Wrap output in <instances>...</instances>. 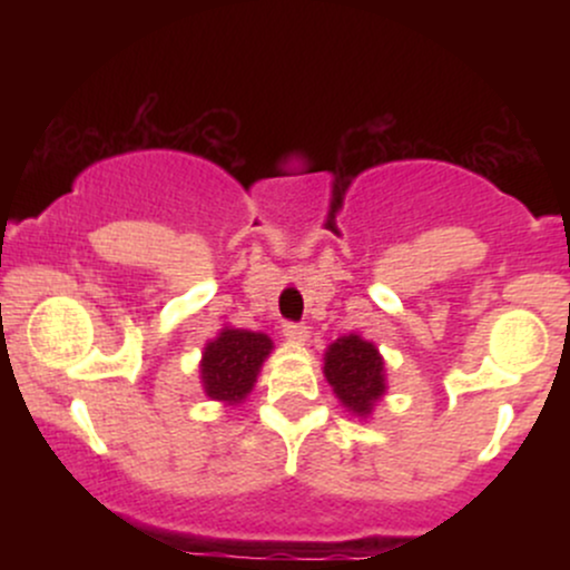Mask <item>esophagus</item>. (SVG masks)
<instances>
[{
	"mask_svg": "<svg viewBox=\"0 0 570 570\" xmlns=\"http://www.w3.org/2000/svg\"><path fill=\"white\" fill-rule=\"evenodd\" d=\"M284 337L289 340V343H294V345H303L305 340H307V326H303V324H286L284 326Z\"/></svg>",
	"mask_w": 570,
	"mask_h": 570,
	"instance_id": "1",
	"label": "esophagus"
}]
</instances>
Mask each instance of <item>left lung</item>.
<instances>
[{"mask_svg": "<svg viewBox=\"0 0 570 570\" xmlns=\"http://www.w3.org/2000/svg\"><path fill=\"white\" fill-rule=\"evenodd\" d=\"M324 377L343 402V407L358 417H367L385 394L381 351L358 335L337 337L326 348Z\"/></svg>", "mask_w": 570, "mask_h": 570, "instance_id": "8db88e82", "label": "left lung"}]
</instances>
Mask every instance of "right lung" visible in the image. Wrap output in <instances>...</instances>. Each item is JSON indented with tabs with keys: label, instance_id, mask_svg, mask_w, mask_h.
Segmentation results:
<instances>
[{
	"label": "right lung",
	"instance_id": "add662e5",
	"mask_svg": "<svg viewBox=\"0 0 570 570\" xmlns=\"http://www.w3.org/2000/svg\"><path fill=\"white\" fill-rule=\"evenodd\" d=\"M273 351V340L263 332L225 330L208 340L200 358V381L208 399L222 404H240L252 394L259 367Z\"/></svg>",
	"mask_w": 570,
	"mask_h": 570
}]
</instances>
